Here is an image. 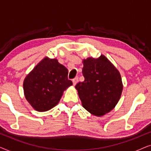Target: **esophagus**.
Here are the masks:
<instances>
[{
	"instance_id": "obj_1",
	"label": "esophagus",
	"mask_w": 151,
	"mask_h": 151,
	"mask_svg": "<svg viewBox=\"0 0 151 151\" xmlns=\"http://www.w3.org/2000/svg\"><path fill=\"white\" fill-rule=\"evenodd\" d=\"M72 81H73V85H76V84H77V82H78V77H76L75 78H73Z\"/></svg>"
}]
</instances>
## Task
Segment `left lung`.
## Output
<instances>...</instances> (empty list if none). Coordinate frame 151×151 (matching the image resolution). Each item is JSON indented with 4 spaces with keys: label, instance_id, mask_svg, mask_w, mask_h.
I'll list each match as a JSON object with an SVG mask.
<instances>
[{
    "label": "left lung",
    "instance_id": "1",
    "mask_svg": "<svg viewBox=\"0 0 151 151\" xmlns=\"http://www.w3.org/2000/svg\"><path fill=\"white\" fill-rule=\"evenodd\" d=\"M83 82L76 85L82 106L96 116H102L115 106L122 92L119 71L104 55L83 60Z\"/></svg>",
    "mask_w": 151,
    "mask_h": 151
}]
</instances>
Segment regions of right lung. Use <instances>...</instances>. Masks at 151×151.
I'll list each match as a JSON object with an SVG mask.
<instances>
[{
  "label": "right lung",
  "instance_id": "right-lung-1",
  "mask_svg": "<svg viewBox=\"0 0 151 151\" xmlns=\"http://www.w3.org/2000/svg\"><path fill=\"white\" fill-rule=\"evenodd\" d=\"M72 84L65 66L56 59L45 58L24 79V96L36 111H47L59 102L64 91Z\"/></svg>",
  "mask_w": 151,
  "mask_h": 151
}]
</instances>
